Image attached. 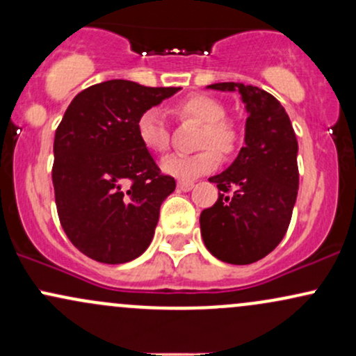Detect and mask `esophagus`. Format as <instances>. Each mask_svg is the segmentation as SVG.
Listing matches in <instances>:
<instances>
[{
	"label": "esophagus",
	"mask_w": 356,
	"mask_h": 356,
	"mask_svg": "<svg viewBox=\"0 0 356 356\" xmlns=\"http://www.w3.org/2000/svg\"><path fill=\"white\" fill-rule=\"evenodd\" d=\"M177 187H179V191L187 192V191H191L192 187H194V182H191V181H179L177 182Z\"/></svg>",
	"instance_id": "esophagus-1"
}]
</instances>
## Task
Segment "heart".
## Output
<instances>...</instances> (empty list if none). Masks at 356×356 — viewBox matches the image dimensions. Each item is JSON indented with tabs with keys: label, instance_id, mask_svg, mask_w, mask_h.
I'll return each instance as SVG.
<instances>
[{
	"label": "heart",
	"instance_id": "heart-1",
	"mask_svg": "<svg viewBox=\"0 0 356 356\" xmlns=\"http://www.w3.org/2000/svg\"><path fill=\"white\" fill-rule=\"evenodd\" d=\"M172 113L181 120H192L202 124L199 132L197 154H174L161 162L162 172L175 179H195L209 174L220 164V154L229 155L238 149L241 127L234 118L226 117V107L219 99L204 93L187 97L172 107ZM137 137L140 144L150 152L162 154L169 149L170 134L165 115L159 108H147L136 122Z\"/></svg>",
	"mask_w": 356,
	"mask_h": 356
}]
</instances>
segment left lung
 <instances>
[{
    "label": "left lung",
    "instance_id": "left-lung-1",
    "mask_svg": "<svg viewBox=\"0 0 356 356\" xmlns=\"http://www.w3.org/2000/svg\"><path fill=\"white\" fill-rule=\"evenodd\" d=\"M207 88L239 92L248 118L238 157L209 177L222 192L201 212V234L218 259L251 264L268 256L288 231L300 186L298 140L288 113L271 93L234 81ZM229 190L235 191L231 196Z\"/></svg>",
    "mask_w": 356,
    "mask_h": 356
}]
</instances>
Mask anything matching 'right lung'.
<instances>
[{
    "instance_id": "1",
    "label": "right lung",
    "mask_w": 356,
    "mask_h": 356,
    "mask_svg": "<svg viewBox=\"0 0 356 356\" xmlns=\"http://www.w3.org/2000/svg\"><path fill=\"white\" fill-rule=\"evenodd\" d=\"M179 90L107 80L68 105L55 132L51 179L61 227L85 256L122 264L149 248L175 181L140 144L136 122Z\"/></svg>"
}]
</instances>
